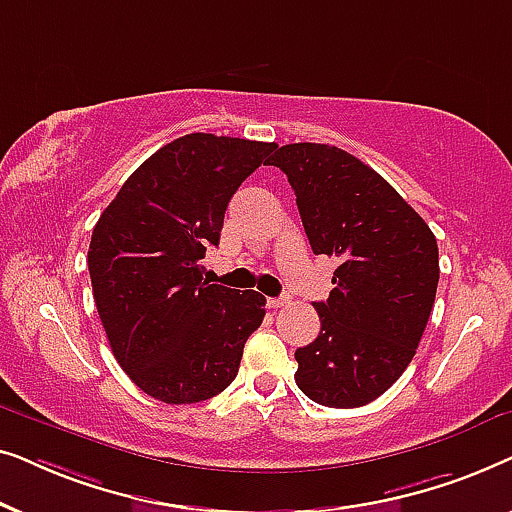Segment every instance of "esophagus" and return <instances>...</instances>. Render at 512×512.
<instances>
[{
    "label": "esophagus",
    "mask_w": 512,
    "mask_h": 512,
    "mask_svg": "<svg viewBox=\"0 0 512 512\" xmlns=\"http://www.w3.org/2000/svg\"><path fill=\"white\" fill-rule=\"evenodd\" d=\"M289 303V298H268V307L270 310H277V307H284Z\"/></svg>",
    "instance_id": "1"
}]
</instances>
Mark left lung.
I'll return each mask as SVG.
<instances>
[{
	"label": "left lung",
	"instance_id": "obj_1",
	"mask_svg": "<svg viewBox=\"0 0 512 512\" xmlns=\"http://www.w3.org/2000/svg\"><path fill=\"white\" fill-rule=\"evenodd\" d=\"M272 163L289 177L314 254L338 258L335 289L314 303L321 331L296 349V384L328 408L382 396L417 352L438 289V242L396 188L352 153L286 144Z\"/></svg>",
	"mask_w": 512,
	"mask_h": 512
}]
</instances>
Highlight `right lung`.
<instances>
[{"label":"right lung","mask_w":512,"mask_h":512,"mask_svg":"<svg viewBox=\"0 0 512 512\" xmlns=\"http://www.w3.org/2000/svg\"><path fill=\"white\" fill-rule=\"evenodd\" d=\"M277 144L207 132L179 137L144 160L95 223L88 249L107 340L144 394L200 403L235 380L265 298L202 279L209 244L237 188Z\"/></svg>","instance_id":"right-lung-1"}]
</instances>
